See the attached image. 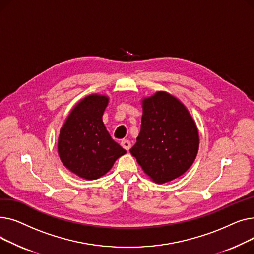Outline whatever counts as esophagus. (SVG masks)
<instances>
[{"label":"esophagus","instance_id":"34e87169","mask_svg":"<svg viewBox=\"0 0 254 254\" xmlns=\"http://www.w3.org/2000/svg\"><path fill=\"white\" fill-rule=\"evenodd\" d=\"M120 144H122V146H123V147L126 149V150H129V148H130V146H131V144H130V142L128 141V140H123L122 141V143H120Z\"/></svg>","mask_w":254,"mask_h":254}]
</instances>
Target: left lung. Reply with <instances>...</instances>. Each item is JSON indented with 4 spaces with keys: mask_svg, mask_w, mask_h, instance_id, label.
Returning <instances> with one entry per match:
<instances>
[{
    "mask_svg": "<svg viewBox=\"0 0 254 254\" xmlns=\"http://www.w3.org/2000/svg\"><path fill=\"white\" fill-rule=\"evenodd\" d=\"M137 143L129 149L143 171L163 184L188 171L198 150V131L185 106L166 91L142 101Z\"/></svg>",
    "mask_w": 254,
    "mask_h": 254,
    "instance_id": "left-lung-1",
    "label": "left lung"
}]
</instances>
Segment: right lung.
Returning a JSON list of instances; mask_svg holds the SVG:
<instances>
[{
    "instance_id": "add662e5",
    "label": "right lung",
    "mask_w": 254,
    "mask_h": 254,
    "mask_svg": "<svg viewBox=\"0 0 254 254\" xmlns=\"http://www.w3.org/2000/svg\"><path fill=\"white\" fill-rule=\"evenodd\" d=\"M108 102L106 96L85 97L72 109L60 131L58 150L62 163L87 180L105 175L127 153L104 126L102 116Z\"/></svg>"
}]
</instances>
